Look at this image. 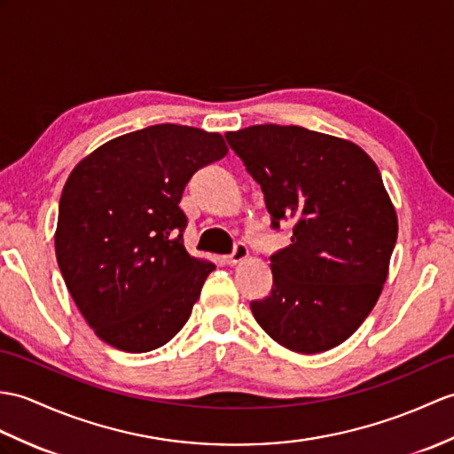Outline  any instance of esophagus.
<instances>
[{
    "label": "esophagus",
    "instance_id": "esophagus-1",
    "mask_svg": "<svg viewBox=\"0 0 454 454\" xmlns=\"http://www.w3.org/2000/svg\"><path fill=\"white\" fill-rule=\"evenodd\" d=\"M247 255H249L247 246L244 244V241H238V244L234 246V251H231L230 255H226L224 261L228 262V265H238V262L247 259Z\"/></svg>",
    "mask_w": 454,
    "mask_h": 454
}]
</instances>
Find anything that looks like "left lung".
<instances>
[{
  "instance_id": "8db88e82",
  "label": "left lung",
  "mask_w": 454,
  "mask_h": 454,
  "mask_svg": "<svg viewBox=\"0 0 454 454\" xmlns=\"http://www.w3.org/2000/svg\"><path fill=\"white\" fill-rule=\"evenodd\" d=\"M226 141L265 195L270 228L292 230L253 317L294 352L331 350L373 309L396 244L379 168L354 143L298 125H253Z\"/></svg>"
}]
</instances>
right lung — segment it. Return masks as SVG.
<instances>
[{
  "label": "right lung",
  "instance_id": "right-lung-1",
  "mask_svg": "<svg viewBox=\"0 0 454 454\" xmlns=\"http://www.w3.org/2000/svg\"><path fill=\"white\" fill-rule=\"evenodd\" d=\"M226 153L218 133L160 123L115 137L67 177L58 265L82 317L106 344L149 352L187 323L215 265L185 251L179 201L192 176Z\"/></svg>",
  "mask_w": 454,
  "mask_h": 454
}]
</instances>
